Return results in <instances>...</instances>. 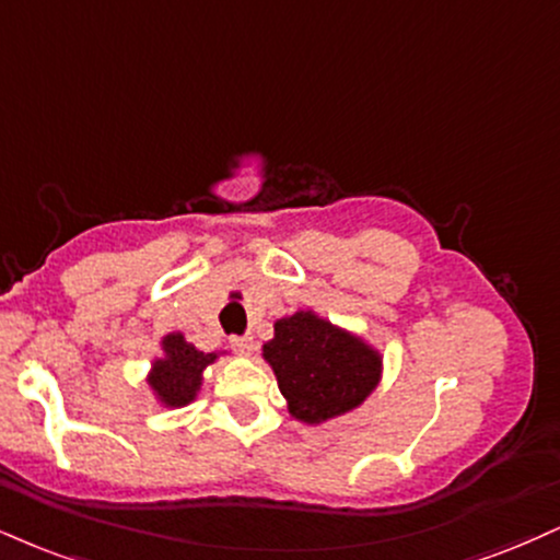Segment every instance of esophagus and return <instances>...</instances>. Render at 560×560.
Wrapping results in <instances>:
<instances>
[{
  "instance_id": "esophagus-1",
  "label": "esophagus",
  "mask_w": 560,
  "mask_h": 560,
  "mask_svg": "<svg viewBox=\"0 0 560 560\" xmlns=\"http://www.w3.org/2000/svg\"><path fill=\"white\" fill-rule=\"evenodd\" d=\"M229 345H232V349L237 354H250L253 349H255V341H253V336H232V339H229Z\"/></svg>"
}]
</instances>
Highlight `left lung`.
Instances as JSON below:
<instances>
[{
	"instance_id": "1",
	"label": "left lung",
	"mask_w": 560,
	"mask_h": 560,
	"mask_svg": "<svg viewBox=\"0 0 560 560\" xmlns=\"http://www.w3.org/2000/svg\"><path fill=\"white\" fill-rule=\"evenodd\" d=\"M262 357L271 362L289 412L310 425L354 409L381 378L378 352L313 313L276 320Z\"/></svg>"
}]
</instances>
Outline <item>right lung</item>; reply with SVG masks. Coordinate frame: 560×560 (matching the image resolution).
<instances>
[{
    "label": "right lung",
    "mask_w": 560,
    "mask_h": 560,
    "mask_svg": "<svg viewBox=\"0 0 560 560\" xmlns=\"http://www.w3.org/2000/svg\"><path fill=\"white\" fill-rule=\"evenodd\" d=\"M164 352V360H156L148 383L156 390L159 399L170 407L190 404L200 388V375L215 360V354L195 349L182 334L166 336Z\"/></svg>",
    "instance_id": "add662e5"
}]
</instances>
